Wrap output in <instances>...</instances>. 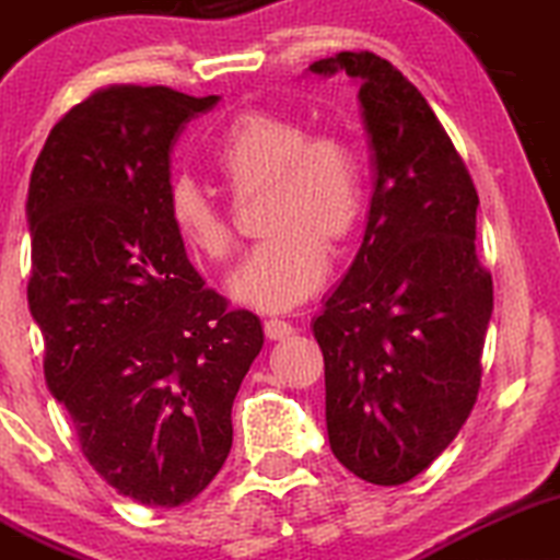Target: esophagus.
I'll return each mask as SVG.
<instances>
[{"label":"esophagus","mask_w":560,"mask_h":560,"mask_svg":"<svg viewBox=\"0 0 560 560\" xmlns=\"http://www.w3.org/2000/svg\"><path fill=\"white\" fill-rule=\"evenodd\" d=\"M264 332H267L269 341H285V338H291L296 330H293V325L285 323V319L272 317L264 319Z\"/></svg>","instance_id":"esophagus-1"}]
</instances>
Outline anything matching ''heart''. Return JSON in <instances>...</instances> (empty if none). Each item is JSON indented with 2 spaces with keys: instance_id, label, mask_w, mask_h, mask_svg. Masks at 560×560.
<instances>
[{
  "instance_id": "b5f03b06",
  "label": "heart",
  "mask_w": 560,
  "mask_h": 560,
  "mask_svg": "<svg viewBox=\"0 0 560 560\" xmlns=\"http://www.w3.org/2000/svg\"><path fill=\"white\" fill-rule=\"evenodd\" d=\"M219 172L235 190L272 187L267 232L232 272L228 293L259 312H288L319 291L328 275V244L354 235L364 211V168L354 144L314 135L304 121L272 110H246L219 142ZM168 222L187 248L222 261L232 230L196 179L174 177L166 192Z\"/></svg>"
}]
</instances>
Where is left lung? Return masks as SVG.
Instances as JSON below:
<instances>
[{
	"label": "left lung",
	"mask_w": 560,
	"mask_h": 560,
	"mask_svg": "<svg viewBox=\"0 0 560 560\" xmlns=\"http://www.w3.org/2000/svg\"><path fill=\"white\" fill-rule=\"evenodd\" d=\"M306 73L360 84L375 168L362 246L312 319L328 442L354 476L397 487L447 450L481 386L492 278L476 259L479 196L436 113L392 62L338 52Z\"/></svg>",
	"instance_id": "1"
}]
</instances>
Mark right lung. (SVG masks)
Segmentation results:
<instances>
[{
  "label": "right lung",
  "instance_id": "add662e5",
  "mask_svg": "<svg viewBox=\"0 0 560 560\" xmlns=\"http://www.w3.org/2000/svg\"><path fill=\"white\" fill-rule=\"evenodd\" d=\"M217 94L108 86L55 124L31 172L28 310L44 381L90 466L177 508L228 460L232 401L264 347L256 314L203 288L168 222L172 148Z\"/></svg>",
  "mask_w": 560,
  "mask_h": 560
}]
</instances>
